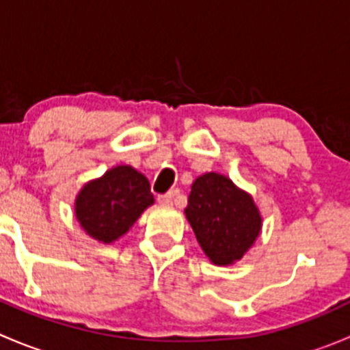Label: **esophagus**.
I'll return each mask as SVG.
<instances>
[{"mask_svg":"<svg viewBox=\"0 0 350 350\" xmlns=\"http://www.w3.org/2000/svg\"><path fill=\"white\" fill-rule=\"evenodd\" d=\"M157 201L161 204H164V206H169V204H172V193H165V195H159L157 196Z\"/></svg>","mask_w":350,"mask_h":350,"instance_id":"esophagus-1","label":"esophagus"}]
</instances>
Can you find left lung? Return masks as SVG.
Listing matches in <instances>:
<instances>
[{"label": "left lung", "instance_id": "1", "mask_svg": "<svg viewBox=\"0 0 350 350\" xmlns=\"http://www.w3.org/2000/svg\"><path fill=\"white\" fill-rule=\"evenodd\" d=\"M185 215L203 252L217 266L241 260L262 227L252 196L218 172L195 179Z\"/></svg>", "mask_w": 350, "mask_h": 350}]
</instances>
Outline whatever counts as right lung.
I'll return each instance as SVG.
<instances>
[{
    "mask_svg": "<svg viewBox=\"0 0 350 350\" xmlns=\"http://www.w3.org/2000/svg\"><path fill=\"white\" fill-rule=\"evenodd\" d=\"M154 203L150 185L132 165H116L86 183L76 196V218L94 241L111 243Z\"/></svg>",
    "mask_w": 350,
    "mask_h": 350,
    "instance_id": "obj_1",
    "label": "right lung"
}]
</instances>
